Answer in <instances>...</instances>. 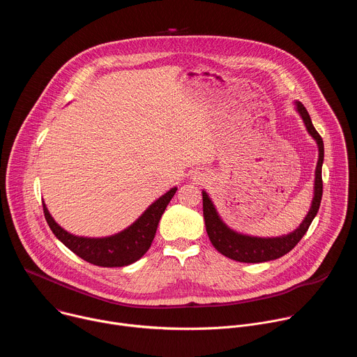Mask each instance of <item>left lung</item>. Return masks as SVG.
Returning a JSON list of instances; mask_svg holds the SVG:
<instances>
[{
	"mask_svg": "<svg viewBox=\"0 0 357 357\" xmlns=\"http://www.w3.org/2000/svg\"><path fill=\"white\" fill-rule=\"evenodd\" d=\"M296 110L301 114L305 126H307L308 132L315 138L318 148H319V160L315 171V190H314V200L312 206L303 219V222L299 225L296 230L287 236L281 237H273V238H261V237H251L244 236L240 233H236L230 230L219 218L212 200L209 199L206 192H202L203 196V218H205L206 231L208 236L215 245V248L222 252L223 256L240 261V263H264L270 260H275L282 257L284 254L289 252L303 237V234L308 231L314 218L317 216L321 200H322V192H324V183H322V164H324V141L319 132L315 130L310 113L303 107L299 101H295Z\"/></svg>",
	"mask_w": 357,
	"mask_h": 357,
	"instance_id": "1",
	"label": "left lung"
}]
</instances>
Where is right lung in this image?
Instances as JSON below:
<instances>
[{"label": "right lung", "instance_id": "1", "mask_svg": "<svg viewBox=\"0 0 357 357\" xmlns=\"http://www.w3.org/2000/svg\"><path fill=\"white\" fill-rule=\"evenodd\" d=\"M175 192L176 188H172L169 192L162 195L128 229L120 231L119 234L103 238L77 237L68 233L49 215L45 203H42V205L43 215L50 230L76 256L98 267H124L139 260L148 251L152 240L155 237L160 219Z\"/></svg>", "mask_w": 357, "mask_h": 357}]
</instances>
